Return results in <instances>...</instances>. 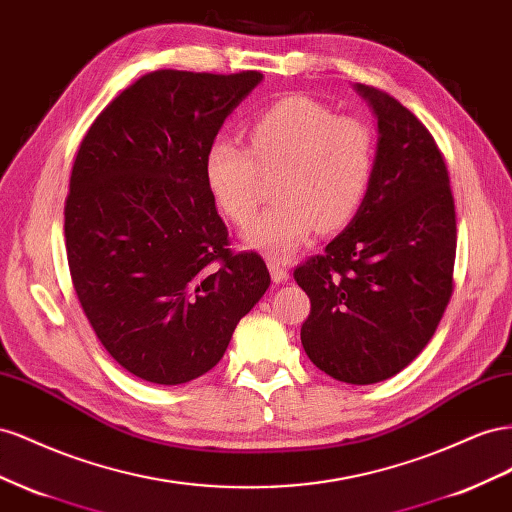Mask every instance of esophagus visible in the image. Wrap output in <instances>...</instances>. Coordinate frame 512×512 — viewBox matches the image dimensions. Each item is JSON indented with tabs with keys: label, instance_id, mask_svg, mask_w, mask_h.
Returning <instances> with one entry per match:
<instances>
[{
	"label": "esophagus",
	"instance_id": "obj_1",
	"mask_svg": "<svg viewBox=\"0 0 512 512\" xmlns=\"http://www.w3.org/2000/svg\"><path fill=\"white\" fill-rule=\"evenodd\" d=\"M270 274L274 283H287L289 281V268L281 261H270Z\"/></svg>",
	"mask_w": 512,
	"mask_h": 512
}]
</instances>
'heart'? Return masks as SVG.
Instances as JSON below:
<instances>
[{"instance_id": "b5f03b06", "label": "heart", "mask_w": 512, "mask_h": 512, "mask_svg": "<svg viewBox=\"0 0 512 512\" xmlns=\"http://www.w3.org/2000/svg\"><path fill=\"white\" fill-rule=\"evenodd\" d=\"M246 137L248 150L216 137L203 158L208 191L233 223L255 212L259 173H276L272 195L279 201L244 225V246L289 257L315 225L334 231L358 212L375 167V135L367 122L291 96L257 115Z\"/></svg>"}]
</instances>
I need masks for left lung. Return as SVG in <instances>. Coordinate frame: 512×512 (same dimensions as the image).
<instances>
[{
  "label": "left lung",
  "mask_w": 512,
  "mask_h": 512,
  "mask_svg": "<svg viewBox=\"0 0 512 512\" xmlns=\"http://www.w3.org/2000/svg\"><path fill=\"white\" fill-rule=\"evenodd\" d=\"M377 118L369 191L324 255L294 279L311 298L306 356L345 384L384 382L410 364L440 324L457 253L455 199L435 139L397 98L356 83Z\"/></svg>",
  "instance_id": "left-lung-1"
}]
</instances>
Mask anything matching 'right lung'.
Wrapping results in <instances>:
<instances>
[{"label":"right lung","mask_w":512,"mask_h":512,"mask_svg":"<svg viewBox=\"0 0 512 512\" xmlns=\"http://www.w3.org/2000/svg\"><path fill=\"white\" fill-rule=\"evenodd\" d=\"M261 79L150 72L79 145L64 206L72 285L98 341L145 382L208 373L270 287L264 259L231 253L203 178L208 145Z\"/></svg>","instance_id":"1"}]
</instances>
